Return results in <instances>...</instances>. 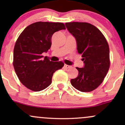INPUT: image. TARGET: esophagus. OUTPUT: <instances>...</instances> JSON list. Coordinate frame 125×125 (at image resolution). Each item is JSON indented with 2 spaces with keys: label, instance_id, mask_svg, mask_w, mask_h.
Returning <instances> with one entry per match:
<instances>
[{
  "label": "esophagus",
  "instance_id": "34e87169",
  "mask_svg": "<svg viewBox=\"0 0 125 125\" xmlns=\"http://www.w3.org/2000/svg\"><path fill=\"white\" fill-rule=\"evenodd\" d=\"M64 66H65V68H71V66L66 65V64H65V65H64Z\"/></svg>",
  "mask_w": 125,
  "mask_h": 125
}]
</instances>
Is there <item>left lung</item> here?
Instances as JSON below:
<instances>
[{
    "instance_id": "8db88e82",
    "label": "left lung",
    "mask_w": 125,
    "mask_h": 125,
    "mask_svg": "<svg viewBox=\"0 0 125 125\" xmlns=\"http://www.w3.org/2000/svg\"><path fill=\"white\" fill-rule=\"evenodd\" d=\"M65 25L75 37L84 63L83 68H76L79 74L71 80V85L81 92H91L102 83L109 70V45L101 31L92 24L68 22Z\"/></svg>"
}]
</instances>
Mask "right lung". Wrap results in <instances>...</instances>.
Listing matches in <instances>:
<instances>
[{"label": "right lung", "instance_id": "add662e5", "mask_svg": "<svg viewBox=\"0 0 125 125\" xmlns=\"http://www.w3.org/2000/svg\"><path fill=\"white\" fill-rule=\"evenodd\" d=\"M60 22H37L28 26L20 34L15 44L13 66L19 79L30 90L40 91L52 82L55 71L64 63L53 62L42 54L51 46V37L57 31L65 30Z\"/></svg>", "mask_w": 125, "mask_h": 125}]
</instances>
